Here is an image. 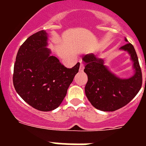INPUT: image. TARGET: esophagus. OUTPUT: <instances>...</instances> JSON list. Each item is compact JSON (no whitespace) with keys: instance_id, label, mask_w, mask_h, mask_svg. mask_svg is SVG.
<instances>
[{"instance_id":"esophagus-1","label":"esophagus","mask_w":146,"mask_h":146,"mask_svg":"<svg viewBox=\"0 0 146 146\" xmlns=\"http://www.w3.org/2000/svg\"><path fill=\"white\" fill-rule=\"evenodd\" d=\"M84 68H85V66H84V64H80V72H82V71L84 70Z\"/></svg>"}]
</instances>
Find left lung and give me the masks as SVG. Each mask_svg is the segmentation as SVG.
Segmentation results:
<instances>
[{"mask_svg":"<svg viewBox=\"0 0 146 146\" xmlns=\"http://www.w3.org/2000/svg\"><path fill=\"white\" fill-rule=\"evenodd\" d=\"M125 41L128 42L127 38ZM120 49L129 53L133 62L135 73L128 79L117 77L104 65L103 60L93 54L82 57L86 64L84 72L88 76L85 87L86 96L92 105L100 111H114L121 108L137 95L142 87V71L134 47L127 43Z\"/></svg>","mask_w":146,"mask_h":146,"instance_id":"left-lung-1","label":"left lung"}]
</instances>
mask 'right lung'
I'll use <instances>...</instances> for the list:
<instances>
[{
	"label": "right lung",
	"instance_id": "right-lung-1",
	"mask_svg": "<svg viewBox=\"0 0 146 146\" xmlns=\"http://www.w3.org/2000/svg\"><path fill=\"white\" fill-rule=\"evenodd\" d=\"M48 34L42 30L23 42L17 52L13 82L16 91L30 106L41 111L59 107L79 72L80 63L66 68L50 56Z\"/></svg>",
	"mask_w": 146,
	"mask_h": 146
}]
</instances>
